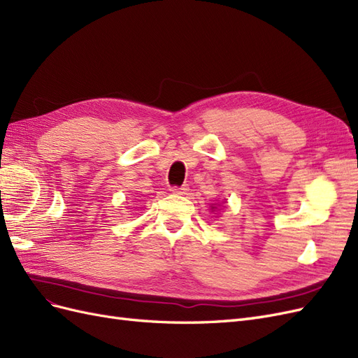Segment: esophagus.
Wrapping results in <instances>:
<instances>
[{
  "label": "esophagus",
  "mask_w": 358,
  "mask_h": 358,
  "mask_svg": "<svg viewBox=\"0 0 358 358\" xmlns=\"http://www.w3.org/2000/svg\"><path fill=\"white\" fill-rule=\"evenodd\" d=\"M171 191L175 194H179V196H183V194L188 192V187L187 185H182V187H173Z\"/></svg>",
  "instance_id": "1"
}]
</instances>
